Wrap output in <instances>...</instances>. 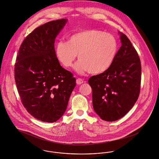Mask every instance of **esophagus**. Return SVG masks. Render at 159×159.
Returning <instances> with one entry per match:
<instances>
[{
    "label": "esophagus",
    "mask_w": 159,
    "mask_h": 159,
    "mask_svg": "<svg viewBox=\"0 0 159 159\" xmlns=\"http://www.w3.org/2000/svg\"><path fill=\"white\" fill-rule=\"evenodd\" d=\"M84 83V80H83V79H80V78H78L77 80H76V84H77V85H80V84H83Z\"/></svg>",
    "instance_id": "obj_1"
}]
</instances>
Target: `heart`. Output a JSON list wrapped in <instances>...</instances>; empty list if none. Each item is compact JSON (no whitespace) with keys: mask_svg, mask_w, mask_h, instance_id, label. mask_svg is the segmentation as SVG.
<instances>
[{"mask_svg":"<svg viewBox=\"0 0 159 159\" xmlns=\"http://www.w3.org/2000/svg\"><path fill=\"white\" fill-rule=\"evenodd\" d=\"M118 49V41L114 36L94 29L74 34L67 43L59 41L55 47L57 57L65 67H71L78 54L80 60L75 70L79 74L89 71L94 74L104 72L111 66Z\"/></svg>","mask_w":159,"mask_h":159,"instance_id":"obj_1","label":"heart"}]
</instances>
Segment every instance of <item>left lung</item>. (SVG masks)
<instances>
[{"mask_svg": "<svg viewBox=\"0 0 159 159\" xmlns=\"http://www.w3.org/2000/svg\"><path fill=\"white\" fill-rule=\"evenodd\" d=\"M121 46L107 71L91 77L93 106L99 117L115 121L133 107L139 96L141 67L140 57L130 41L119 32Z\"/></svg>", "mask_w": 159, "mask_h": 159, "instance_id": "8db88e82", "label": "left lung"}]
</instances>
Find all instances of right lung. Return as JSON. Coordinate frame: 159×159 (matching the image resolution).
Here are the masks:
<instances>
[{
    "label": "right lung",
    "mask_w": 159,
    "mask_h": 159,
    "mask_svg": "<svg viewBox=\"0 0 159 159\" xmlns=\"http://www.w3.org/2000/svg\"><path fill=\"white\" fill-rule=\"evenodd\" d=\"M68 21H50L35 29L21 44L15 65V78L21 102L41 121L53 123L65 112L75 87V78L62 68L54 43Z\"/></svg>",
    "instance_id": "right-lung-1"
}]
</instances>
